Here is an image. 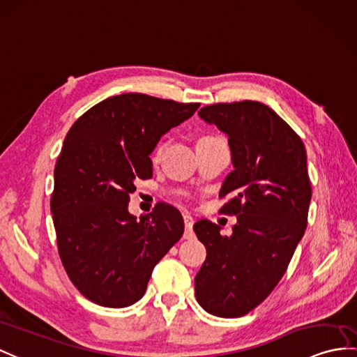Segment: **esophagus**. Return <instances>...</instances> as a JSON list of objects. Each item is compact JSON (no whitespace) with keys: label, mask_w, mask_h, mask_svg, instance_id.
Masks as SVG:
<instances>
[{"label":"esophagus","mask_w":357,"mask_h":357,"mask_svg":"<svg viewBox=\"0 0 357 357\" xmlns=\"http://www.w3.org/2000/svg\"><path fill=\"white\" fill-rule=\"evenodd\" d=\"M183 221H185V238H192L194 231H192V225L194 220L190 215H183Z\"/></svg>","instance_id":"obj_1"}]
</instances>
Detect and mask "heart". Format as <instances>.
Masks as SVG:
<instances>
[{
  "instance_id": "b5f03b06",
  "label": "heart",
  "mask_w": 357,
  "mask_h": 357,
  "mask_svg": "<svg viewBox=\"0 0 357 357\" xmlns=\"http://www.w3.org/2000/svg\"><path fill=\"white\" fill-rule=\"evenodd\" d=\"M204 139H213V137H212V136H204V137L199 139V141H204ZM162 151H163V145L159 144L158 146H155V150H154V153H153V160H158V159L160 158Z\"/></svg>"
}]
</instances>
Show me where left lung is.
<instances>
[{
  "instance_id": "obj_1",
  "label": "left lung",
  "mask_w": 357,
  "mask_h": 357,
  "mask_svg": "<svg viewBox=\"0 0 357 357\" xmlns=\"http://www.w3.org/2000/svg\"><path fill=\"white\" fill-rule=\"evenodd\" d=\"M198 115L229 136L233 171L220 197L236 215L230 236L208 220L194 224L207 256L195 275V295L206 312L238 318L262 303L288 268L307 225L312 188L300 136L257 101L220 102Z\"/></svg>"
}]
</instances>
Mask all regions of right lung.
<instances>
[{
  "mask_svg": "<svg viewBox=\"0 0 357 357\" xmlns=\"http://www.w3.org/2000/svg\"><path fill=\"white\" fill-rule=\"evenodd\" d=\"M198 107L121 93L95 104L68 132L51 213L69 279L95 304L127 307L141 300L154 266L183 234L176 207L159 203L136 218L128 202L135 181L153 177L150 154L160 137Z\"/></svg>",
  "mask_w": 357,
  "mask_h": 357,
  "instance_id": "1",
  "label": "right lung"
}]
</instances>
